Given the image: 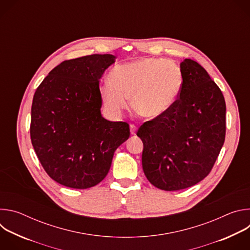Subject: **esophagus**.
<instances>
[{
  "label": "esophagus",
  "mask_w": 250,
  "mask_h": 250,
  "mask_svg": "<svg viewBox=\"0 0 250 250\" xmlns=\"http://www.w3.org/2000/svg\"><path fill=\"white\" fill-rule=\"evenodd\" d=\"M129 128H130V133L132 135H134L136 133V130H137V127L134 125H129Z\"/></svg>",
  "instance_id": "esophagus-1"
}]
</instances>
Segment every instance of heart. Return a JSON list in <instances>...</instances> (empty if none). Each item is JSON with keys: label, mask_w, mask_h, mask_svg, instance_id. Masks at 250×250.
I'll return each mask as SVG.
<instances>
[{"label": "heart", "mask_w": 250, "mask_h": 250, "mask_svg": "<svg viewBox=\"0 0 250 250\" xmlns=\"http://www.w3.org/2000/svg\"><path fill=\"white\" fill-rule=\"evenodd\" d=\"M110 83L100 93L111 113L116 116L127 106L139 117L152 120L168 112L177 101L183 86V75L177 64L162 58L142 57L116 66Z\"/></svg>", "instance_id": "heart-1"}]
</instances>
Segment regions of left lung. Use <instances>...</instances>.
<instances>
[{
    "label": "left lung",
    "instance_id": "obj_1",
    "mask_svg": "<svg viewBox=\"0 0 250 250\" xmlns=\"http://www.w3.org/2000/svg\"><path fill=\"white\" fill-rule=\"evenodd\" d=\"M183 86L164 115L146 122L142 169L156 188L178 191L208 175L226 137V102L218 85L196 61L180 64Z\"/></svg>",
    "mask_w": 250,
    "mask_h": 250
}]
</instances>
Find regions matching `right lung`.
Here are the masks:
<instances>
[{
    "mask_svg": "<svg viewBox=\"0 0 250 250\" xmlns=\"http://www.w3.org/2000/svg\"><path fill=\"white\" fill-rule=\"evenodd\" d=\"M112 54L65 60L34 93L30 138L48 176L73 189H88L108 174L116 149L129 137L124 122L102 117L99 82Z\"/></svg>",
    "mask_w": 250,
    "mask_h": 250,
    "instance_id": "right-lung-1",
    "label": "right lung"
}]
</instances>
